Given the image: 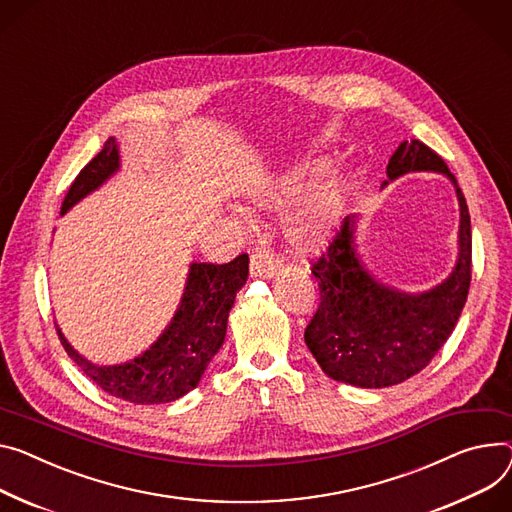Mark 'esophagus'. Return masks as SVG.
<instances>
[{
	"instance_id": "1",
	"label": "esophagus",
	"mask_w": 512,
	"mask_h": 512,
	"mask_svg": "<svg viewBox=\"0 0 512 512\" xmlns=\"http://www.w3.org/2000/svg\"><path fill=\"white\" fill-rule=\"evenodd\" d=\"M279 268H281V262L277 260V256L272 254V250L256 248V252H252V256H250V274H252V277L270 279L279 272Z\"/></svg>"
}]
</instances>
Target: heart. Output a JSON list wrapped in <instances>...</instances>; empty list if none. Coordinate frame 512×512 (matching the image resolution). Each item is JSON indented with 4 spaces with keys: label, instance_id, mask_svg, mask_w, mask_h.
I'll use <instances>...</instances> for the list:
<instances>
[{
    "label": "heart",
    "instance_id": "obj_1",
    "mask_svg": "<svg viewBox=\"0 0 512 512\" xmlns=\"http://www.w3.org/2000/svg\"><path fill=\"white\" fill-rule=\"evenodd\" d=\"M326 166L328 160H311L248 192L256 207L268 211H283L297 203L285 221V238L301 254L322 252L332 242L350 203L346 174L317 178Z\"/></svg>",
    "mask_w": 512,
    "mask_h": 512
}]
</instances>
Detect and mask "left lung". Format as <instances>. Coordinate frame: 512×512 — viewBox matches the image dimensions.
Masks as SVG:
<instances>
[{
	"instance_id": "8db88e82",
	"label": "left lung",
	"mask_w": 512,
	"mask_h": 512,
	"mask_svg": "<svg viewBox=\"0 0 512 512\" xmlns=\"http://www.w3.org/2000/svg\"><path fill=\"white\" fill-rule=\"evenodd\" d=\"M410 172L449 178L459 201L457 262L449 277L428 291L406 293L379 281L359 256L357 215L311 272L320 307L305 328V344L322 371L342 383L379 389L420 373L451 336L471 281V221L465 196L441 157L422 141H402L387 164V180Z\"/></svg>"
}]
</instances>
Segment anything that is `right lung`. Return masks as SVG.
<instances>
[{"label":"right lung","mask_w":512,"mask_h":512,"mask_svg":"<svg viewBox=\"0 0 512 512\" xmlns=\"http://www.w3.org/2000/svg\"><path fill=\"white\" fill-rule=\"evenodd\" d=\"M121 170L119 141L110 137L94 160L77 174L61 205V215L98 190ZM248 256L227 264L192 262L174 318L139 357L121 365H96L82 357L61 328L57 334L67 355L100 389L131 404H168L199 385L227 332L235 295L248 281Z\"/></svg>","instance_id":"obj_1"}]
</instances>
